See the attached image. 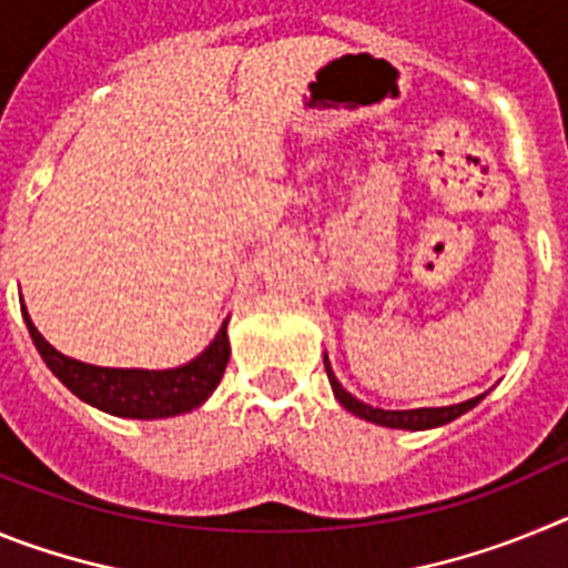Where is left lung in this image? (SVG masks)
<instances>
[{"mask_svg":"<svg viewBox=\"0 0 568 568\" xmlns=\"http://www.w3.org/2000/svg\"><path fill=\"white\" fill-rule=\"evenodd\" d=\"M324 369H327V378H329V386H333L335 398H338V404L344 406L346 413L358 415V418L364 420H373V424L378 426H389V429H433V426H444L449 424V420L460 418L464 413H469L471 406H478L480 400H484V395H478V398L471 400H464V404H453V406H420V409H378V406H369L364 404V400L353 398V395L346 393L344 386L338 384V378H335L333 366H329V361L324 358Z\"/></svg>","mask_w":568,"mask_h":568,"instance_id":"left-lung-1","label":"left lung"}]
</instances>
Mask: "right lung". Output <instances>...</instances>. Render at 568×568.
<instances>
[{"mask_svg": "<svg viewBox=\"0 0 568 568\" xmlns=\"http://www.w3.org/2000/svg\"><path fill=\"white\" fill-rule=\"evenodd\" d=\"M22 315L30 338L37 344L44 364L50 366V373L84 404L119 415V418L153 420L190 413L213 395L230 361L227 321L210 341L207 349L190 364L175 366V369H113V366H93L68 358L42 338L24 307Z\"/></svg>", "mask_w": 568, "mask_h": 568, "instance_id": "add662e5", "label": "right lung"}]
</instances>
